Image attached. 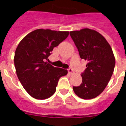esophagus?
I'll use <instances>...</instances> for the list:
<instances>
[{
    "mask_svg": "<svg viewBox=\"0 0 126 126\" xmlns=\"http://www.w3.org/2000/svg\"><path fill=\"white\" fill-rule=\"evenodd\" d=\"M68 74L71 75V74H74V72L72 69H68Z\"/></svg>",
    "mask_w": 126,
    "mask_h": 126,
    "instance_id": "1",
    "label": "esophagus"
}]
</instances>
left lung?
I'll use <instances>...</instances> for the list:
<instances>
[{"instance_id": "1", "label": "left lung", "mask_w": 126, "mask_h": 126, "mask_svg": "<svg viewBox=\"0 0 126 126\" xmlns=\"http://www.w3.org/2000/svg\"><path fill=\"white\" fill-rule=\"evenodd\" d=\"M80 57L88 62L82 73V83L73 86L77 96L84 100L96 97L103 92L115 67L113 51L106 39L95 30L84 28L70 32Z\"/></svg>"}]
</instances>
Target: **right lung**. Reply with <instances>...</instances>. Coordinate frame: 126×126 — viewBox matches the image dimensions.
<instances>
[{
  "instance_id": "add662e5",
  "label": "right lung",
  "mask_w": 126,
  "mask_h": 126,
  "mask_svg": "<svg viewBox=\"0 0 126 126\" xmlns=\"http://www.w3.org/2000/svg\"><path fill=\"white\" fill-rule=\"evenodd\" d=\"M69 32L38 29L24 36L16 48L14 61L17 78L30 96L38 100L50 97L60 78L67 71L46 62L53 48L68 36Z\"/></svg>"
}]
</instances>
